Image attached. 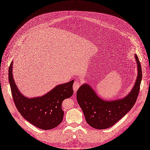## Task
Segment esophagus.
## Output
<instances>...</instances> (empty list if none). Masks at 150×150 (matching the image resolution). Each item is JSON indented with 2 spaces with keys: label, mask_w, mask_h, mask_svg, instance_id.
<instances>
[{
  "label": "esophagus",
  "mask_w": 150,
  "mask_h": 150,
  "mask_svg": "<svg viewBox=\"0 0 150 150\" xmlns=\"http://www.w3.org/2000/svg\"><path fill=\"white\" fill-rule=\"evenodd\" d=\"M81 86V83L80 82H79L78 81H75L74 83V85H73V89H74V91L75 92H76V91L78 90V89Z\"/></svg>",
  "instance_id": "obj_1"
}]
</instances>
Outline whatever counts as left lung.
<instances>
[{
	"label": "left lung",
	"instance_id": "8db88e82",
	"mask_svg": "<svg viewBox=\"0 0 150 150\" xmlns=\"http://www.w3.org/2000/svg\"><path fill=\"white\" fill-rule=\"evenodd\" d=\"M135 58L138 68L137 78L132 89L125 98L108 101L98 96L88 84L84 83L79 88L76 92L77 101L91 127L99 129L112 127L134 105L142 78L141 65L137 54Z\"/></svg>",
	"mask_w": 150,
	"mask_h": 150
}]
</instances>
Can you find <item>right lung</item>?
<instances>
[{
    "instance_id": "add662e5",
    "label": "right lung",
    "mask_w": 150,
    "mask_h": 150,
    "mask_svg": "<svg viewBox=\"0 0 150 150\" xmlns=\"http://www.w3.org/2000/svg\"><path fill=\"white\" fill-rule=\"evenodd\" d=\"M11 62L8 70V80L14 103L19 113L31 124L42 129H51L62 122L64 111L62 102L73 94L74 80L59 84L42 96L28 98L17 87L12 75Z\"/></svg>"
}]
</instances>
